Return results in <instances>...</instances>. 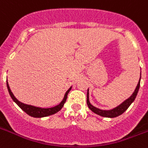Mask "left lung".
Segmentation results:
<instances>
[{
    "label": "left lung",
    "instance_id": "8db88e82",
    "mask_svg": "<svg viewBox=\"0 0 148 148\" xmlns=\"http://www.w3.org/2000/svg\"><path fill=\"white\" fill-rule=\"evenodd\" d=\"M140 79H141V77H140ZM139 87H140V79H139V82L138 83V85L136 88H135V91L133 92V94L132 95V96L129 97V99H127L126 101H125L123 102V103H121L119 106H118L117 107L114 108L113 110H100L98 108H96L94 106L90 103L89 102V94H88V93H87V104L88 107L90 110H91L92 112L95 113L96 114L99 116H101L103 117H109V118H113V117H116L118 116L121 115V114H123L125 110H126L131 105V103H132L136 97V95L138 94V91L139 90Z\"/></svg>",
    "mask_w": 148,
    "mask_h": 148
}]
</instances>
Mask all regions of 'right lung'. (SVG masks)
I'll return each instance as SVG.
<instances>
[{"instance_id": "1", "label": "right lung", "mask_w": 148, "mask_h": 148, "mask_svg": "<svg viewBox=\"0 0 148 148\" xmlns=\"http://www.w3.org/2000/svg\"><path fill=\"white\" fill-rule=\"evenodd\" d=\"M7 88H8V91H9L10 95V97H12V99L13 100V101H15L16 103L18 106H19L22 110H23L24 112L27 113L28 115L31 116L33 117H36V118H40V117H45L47 116L53 115L54 113H56L57 112H58L59 110H60L62 109V107H63V105L65 103L66 101L67 98V95L69 92V91L71 90V88H69V89L66 92L65 96H64V98L60 104H58L56 107H51V108H40V107H34V106H31V105H27L25 104V103H21L20 101H19L14 97L13 94L12 93L10 88L9 87V85H8V82L7 81Z\"/></svg>"}]
</instances>
